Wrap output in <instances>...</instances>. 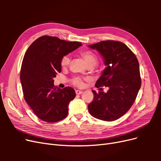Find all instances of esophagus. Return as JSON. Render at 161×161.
<instances>
[{"mask_svg":"<svg viewBox=\"0 0 161 161\" xmlns=\"http://www.w3.org/2000/svg\"><path fill=\"white\" fill-rule=\"evenodd\" d=\"M75 92H76V95H80V94L82 93V92H83L82 91H80V90H76Z\"/></svg>","mask_w":161,"mask_h":161,"instance_id":"obj_1","label":"esophagus"}]
</instances>
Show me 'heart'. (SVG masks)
<instances>
[{
    "label": "heart",
    "mask_w": 161,
    "mask_h": 161,
    "mask_svg": "<svg viewBox=\"0 0 161 161\" xmlns=\"http://www.w3.org/2000/svg\"><path fill=\"white\" fill-rule=\"evenodd\" d=\"M81 56L82 58H84L86 64L88 65L89 67L94 66L97 64V62H98V58H97V55L94 52H92L89 50H86V51H83L80 53ZM70 57L69 55H66L63 56L61 59L60 61V64L61 66L63 68L67 67L69 65L70 62ZM72 82L75 85L82 87L84 85V82H83V79L82 78L79 76H75L72 79Z\"/></svg>",
    "instance_id": "1"
}]
</instances>
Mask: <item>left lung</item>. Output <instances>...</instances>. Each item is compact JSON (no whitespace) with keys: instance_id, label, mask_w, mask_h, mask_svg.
Segmentation results:
<instances>
[{"instance_id":"obj_1","label":"left lung","mask_w":161,"mask_h":161,"mask_svg":"<svg viewBox=\"0 0 161 161\" xmlns=\"http://www.w3.org/2000/svg\"><path fill=\"white\" fill-rule=\"evenodd\" d=\"M103 57L107 67L95 86H108L107 92L92 91L94 99L88 105L90 114L103 121H114L133 105L141 86L137 58L124 43L107 40L89 45Z\"/></svg>"}]
</instances>
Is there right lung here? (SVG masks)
<instances>
[{"mask_svg":"<svg viewBox=\"0 0 161 161\" xmlns=\"http://www.w3.org/2000/svg\"><path fill=\"white\" fill-rule=\"evenodd\" d=\"M82 45L57 37L43 36L28 47L21 64L20 79L24 99L39 118L48 123L64 119L75 99L74 89H59L53 78L61 72L62 58Z\"/></svg>","mask_w":161,"mask_h":161,"instance_id":"right-lung-1","label":"right lung"}]
</instances>
